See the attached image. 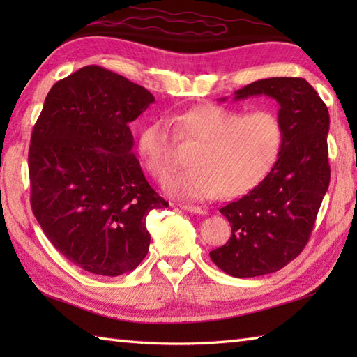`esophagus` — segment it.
<instances>
[{
  "label": "esophagus",
  "mask_w": 357,
  "mask_h": 357,
  "mask_svg": "<svg viewBox=\"0 0 357 357\" xmlns=\"http://www.w3.org/2000/svg\"><path fill=\"white\" fill-rule=\"evenodd\" d=\"M179 207L185 211H190V213H195V215H206L207 213L206 208L198 207V206H190V204H179Z\"/></svg>",
  "instance_id": "1"
}]
</instances>
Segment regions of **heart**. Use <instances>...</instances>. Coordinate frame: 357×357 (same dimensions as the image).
I'll return each mask as SVG.
<instances>
[{"mask_svg": "<svg viewBox=\"0 0 357 357\" xmlns=\"http://www.w3.org/2000/svg\"><path fill=\"white\" fill-rule=\"evenodd\" d=\"M181 141L196 142L190 167L164 183L165 192L181 199L236 198L267 176L284 144L280 119L268 110L242 113L218 104H201L173 118ZM138 153L147 172L165 178L174 165V135L165 119L144 126Z\"/></svg>", "mask_w": 357, "mask_h": 357, "instance_id": "obj_1", "label": "heart"}]
</instances>
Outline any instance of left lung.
Returning <instances> with one entry per match:
<instances>
[{
	"label": "left lung",
	"mask_w": 357,
	"mask_h": 357,
	"mask_svg": "<svg viewBox=\"0 0 357 357\" xmlns=\"http://www.w3.org/2000/svg\"><path fill=\"white\" fill-rule=\"evenodd\" d=\"M261 95L279 104L284 144L259 185L219 210L231 236L210 257L234 278L268 275L299 256L330 184V115L316 90L302 78H267L236 90L233 100Z\"/></svg>",
	"instance_id": "left-lung-1"
}]
</instances>
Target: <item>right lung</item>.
Returning a JSON list of instances; mask_svg holds the SVG:
<instances>
[{"label":"right lung","mask_w":357,"mask_h":357,"mask_svg":"<svg viewBox=\"0 0 357 357\" xmlns=\"http://www.w3.org/2000/svg\"><path fill=\"white\" fill-rule=\"evenodd\" d=\"M153 102L147 89L86 66L50 89L33 127V215L53 247L93 275L138 267L150 245L149 211L169 207L144 176L128 127Z\"/></svg>","instance_id":"right-lung-1"}]
</instances>
